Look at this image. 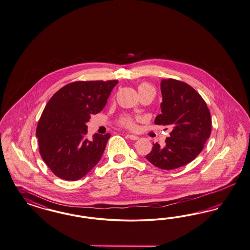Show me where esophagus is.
Returning a JSON list of instances; mask_svg holds the SVG:
<instances>
[{
    "mask_svg": "<svg viewBox=\"0 0 250 250\" xmlns=\"http://www.w3.org/2000/svg\"><path fill=\"white\" fill-rule=\"evenodd\" d=\"M126 138H129V139H131V140H138V137H137V136H134V135H126Z\"/></svg>",
    "mask_w": 250,
    "mask_h": 250,
    "instance_id": "obj_1",
    "label": "esophagus"
}]
</instances>
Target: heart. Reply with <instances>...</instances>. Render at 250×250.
<instances>
[{"instance_id": "heart-1", "label": "heart", "mask_w": 250, "mask_h": 250, "mask_svg": "<svg viewBox=\"0 0 250 250\" xmlns=\"http://www.w3.org/2000/svg\"><path fill=\"white\" fill-rule=\"evenodd\" d=\"M152 88L151 86H149L148 84L146 83H141L139 86H138V91H139V94L143 93L144 91H146L147 89H150ZM120 123L125 126V127H127V128H135L136 127V123L134 119L130 116H125V117H122L121 118Z\"/></svg>"}]
</instances>
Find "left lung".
<instances>
[{
  "instance_id": "obj_1",
  "label": "left lung",
  "mask_w": 250,
  "mask_h": 250,
  "mask_svg": "<svg viewBox=\"0 0 250 250\" xmlns=\"http://www.w3.org/2000/svg\"><path fill=\"white\" fill-rule=\"evenodd\" d=\"M161 89L162 113L154 123L172 131L165 145L153 144L146 159L160 169L172 170L189 164L200 153L210 136L211 118L205 101L188 84L163 79Z\"/></svg>"
}]
</instances>
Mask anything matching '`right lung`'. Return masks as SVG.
Returning <instances> with one entry per match:
<instances>
[{"mask_svg": "<svg viewBox=\"0 0 250 250\" xmlns=\"http://www.w3.org/2000/svg\"><path fill=\"white\" fill-rule=\"evenodd\" d=\"M117 83L76 81L60 88L45 106L36 135L44 163L59 178L78 180L101 160L111 135L87 139L86 124L104 109Z\"/></svg>", "mask_w": 250, "mask_h": 250, "instance_id": "add662e5", "label": "right lung"}]
</instances>
